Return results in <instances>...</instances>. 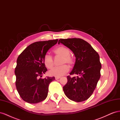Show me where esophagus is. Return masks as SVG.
I'll use <instances>...</instances> for the list:
<instances>
[{
  "mask_svg": "<svg viewBox=\"0 0 120 120\" xmlns=\"http://www.w3.org/2000/svg\"><path fill=\"white\" fill-rule=\"evenodd\" d=\"M60 77H55V79H56V80H57V79H60Z\"/></svg>",
  "mask_w": 120,
  "mask_h": 120,
  "instance_id": "esophagus-1",
  "label": "esophagus"
}]
</instances>
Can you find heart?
Instances as JSON below:
<instances>
[{"label": "heart", "mask_w": 120, "mask_h": 120, "mask_svg": "<svg viewBox=\"0 0 120 120\" xmlns=\"http://www.w3.org/2000/svg\"><path fill=\"white\" fill-rule=\"evenodd\" d=\"M54 52L56 56L62 57L60 61V66L54 67L49 71V75L55 77H60L66 74L69 71V67L66 64L72 65L74 63V58L70 55V50L64 46L57 47L54 50ZM45 67L48 68H52L54 65V60L52 56L49 54H46L43 59Z\"/></svg>", "instance_id": "1"}]
</instances>
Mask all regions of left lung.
<instances>
[{"label":"left lung","instance_id":"obj_1","mask_svg":"<svg viewBox=\"0 0 120 120\" xmlns=\"http://www.w3.org/2000/svg\"><path fill=\"white\" fill-rule=\"evenodd\" d=\"M63 43L74 53L75 59L73 69L67 76L68 82L63 86L65 95L77 102L88 100L96 89L101 77V65L99 54L89 43L81 38L60 39L58 43Z\"/></svg>","mask_w":120,"mask_h":120}]
</instances>
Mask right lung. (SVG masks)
Wrapping results in <instances>:
<instances>
[{
	"label": "right lung",
	"instance_id": "obj_1",
	"mask_svg": "<svg viewBox=\"0 0 120 120\" xmlns=\"http://www.w3.org/2000/svg\"><path fill=\"white\" fill-rule=\"evenodd\" d=\"M57 41L58 39L34 42L18 57L15 68V85L19 96L26 102L38 103L47 97L49 83L55 78L39 77L47 71L43 61L45 55Z\"/></svg>",
	"mask_w": 120,
	"mask_h": 120
}]
</instances>
